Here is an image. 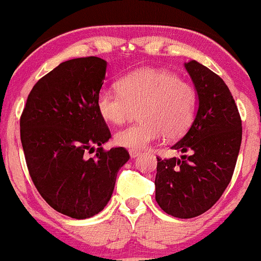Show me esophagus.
Wrapping results in <instances>:
<instances>
[{"label":"esophagus","mask_w":261,"mask_h":261,"mask_svg":"<svg viewBox=\"0 0 261 261\" xmlns=\"http://www.w3.org/2000/svg\"><path fill=\"white\" fill-rule=\"evenodd\" d=\"M139 154H141V152H138V150H136V149H129V155L132 156V158H136V156H138Z\"/></svg>","instance_id":"1"}]
</instances>
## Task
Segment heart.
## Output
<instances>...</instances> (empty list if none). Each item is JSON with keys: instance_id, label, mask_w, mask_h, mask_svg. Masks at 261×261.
<instances>
[{"instance_id": "1", "label": "heart", "mask_w": 261, "mask_h": 261, "mask_svg": "<svg viewBox=\"0 0 261 261\" xmlns=\"http://www.w3.org/2000/svg\"><path fill=\"white\" fill-rule=\"evenodd\" d=\"M118 91L102 89L97 111L106 122L122 124L141 108L138 124L114 134V142L129 149H143L165 136L178 139L187 133L197 114L198 94L190 83L159 68H139L117 83Z\"/></svg>"}]
</instances>
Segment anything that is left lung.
<instances>
[{"mask_svg": "<svg viewBox=\"0 0 261 261\" xmlns=\"http://www.w3.org/2000/svg\"><path fill=\"white\" fill-rule=\"evenodd\" d=\"M198 92L192 127L173 145L181 159L156 158L155 200L167 214L198 217L219 200L229 186L242 144V119L228 86L197 61L186 63Z\"/></svg>", "mask_w": 261, "mask_h": 261, "instance_id": "obj_1", "label": "left lung"}]
</instances>
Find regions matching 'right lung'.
<instances>
[{
    "instance_id": "1",
    "label": "right lung",
    "mask_w": 261,
    "mask_h": 261,
    "mask_svg": "<svg viewBox=\"0 0 261 261\" xmlns=\"http://www.w3.org/2000/svg\"><path fill=\"white\" fill-rule=\"evenodd\" d=\"M106 68L93 56L62 62L33 86L19 119L33 184L48 205L74 219L103 210L129 159L125 148L102 147L111 138L96 105Z\"/></svg>"
}]
</instances>
